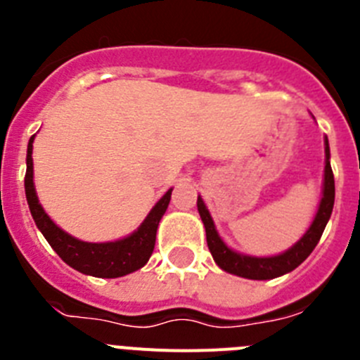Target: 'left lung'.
<instances>
[{
    "label": "left lung",
    "mask_w": 360,
    "mask_h": 360,
    "mask_svg": "<svg viewBox=\"0 0 360 360\" xmlns=\"http://www.w3.org/2000/svg\"><path fill=\"white\" fill-rule=\"evenodd\" d=\"M324 155H326V160H324L323 198L319 202L316 218L308 227V231L303 234V238L295 245H292L290 249L285 250L283 254H278V256L256 257L229 249L225 241L219 238L218 231H216L214 221L209 214V209L205 207L203 200L198 196L196 205H198L200 218H202L205 234H207V247L219 269L229 272V274L247 279H274L297 269L310 256L311 250L316 249V245L319 243L321 236H323L324 227H326L330 216H332L333 200H335V182H333L332 165H330L328 139H324Z\"/></svg>",
    "instance_id": "8db88e82"
}]
</instances>
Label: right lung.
Returning <instances> with one entry per match:
<instances>
[{"label":"right lung","instance_id":"obj_1","mask_svg":"<svg viewBox=\"0 0 360 360\" xmlns=\"http://www.w3.org/2000/svg\"><path fill=\"white\" fill-rule=\"evenodd\" d=\"M34 136H30L27 149V174H25V193L30 207L32 218L36 221L37 229L43 232V236L50 243L53 250L59 254L63 262L72 269L79 270L82 274L94 276V278H120V276L131 274L135 270L142 269L151 257L157 240V229L160 224L165 209L169 205V189L155 203V207L149 211L146 219L133 234L117 241L106 243H88L77 238L70 236L68 232L57 227L50 216L41 207L39 200L34 187V162H32V144Z\"/></svg>","mask_w":360,"mask_h":360}]
</instances>
